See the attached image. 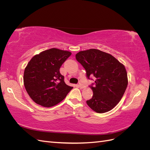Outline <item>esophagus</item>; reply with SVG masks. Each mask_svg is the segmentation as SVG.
I'll return each instance as SVG.
<instances>
[{
	"instance_id": "1",
	"label": "esophagus",
	"mask_w": 150,
	"mask_h": 150,
	"mask_svg": "<svg viewBox=\"0 0 150 150\" xmlns=\"http://www.w3.org/2000/svg\"><path fill=\"white\" fill-rule=\"evenodd\" d=\"M78 87H79V88H80L81 89H83V88L85 87V86H84V85L81 84H78Z\"/></svg>"
}]
</instances>
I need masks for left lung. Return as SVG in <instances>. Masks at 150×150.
Here are the masks:
<instances>
[{
	"label": "left lung",
	"instance_id": "obj_1",
	"mask_svg": "<svg viewBox=\"0 0 150 150\" xmlns=\"http://www.w3.org/2000/svg\"><path fill=\"white\" fill-rule=\"evenodd\" d=\"M76 60L86 71V76L96 78L93 96L86 101L90 108L104 113L114 108L121 99L128 86L125 66L110 54L96 49L82 51L76 54Z\"/></svg>",
	"mask_w": 150,
	"mask_h": 150
}]
</instances>
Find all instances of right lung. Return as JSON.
I'll use <instances>...</instances> for the list:
<instances>
[{"instance_id": "obj_1", "label": "right lung", "mask_w": 150, "mask_h": 150, "mask_svg": "<svg viewBox=\"0 0 150 150\" xmlns=\"http://www.w3.org/2000/svg\"><path fill=\"white\" fill-rule=\"evenodd\" d=\"M71 52L56 48L36 54L25 67L24 84L30 98L39 105L50 108L64 99L73 88L67 85L59 69Z\"/></svg>"}]
</instances>
